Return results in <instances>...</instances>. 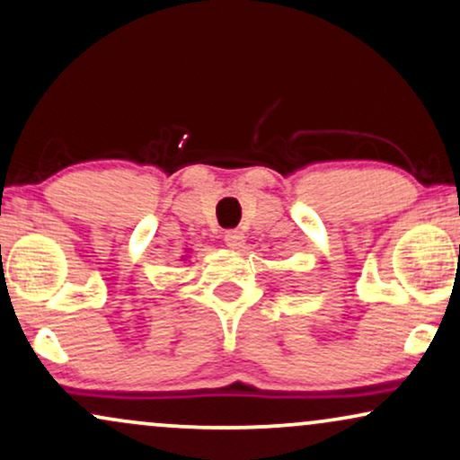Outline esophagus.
Instances as JSON below:
<instances>
[{
	"label": "esophagus",
	"mask_w": 460,
	"mask_h": 460,
	"mask_svg": "<svg viewBox=\"0 0 460 460\" xmlns=\"http://www.w3.org/2000/svg\"><path fill=\"white\" fill-rule=\"evenodd\" d=\"M224 241L230 249H239V252L245 247V234L241 230H228L224 234Z\"/></svg>",
	"instance_id": "1"
}]
</instances>
